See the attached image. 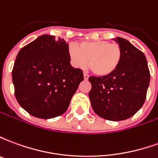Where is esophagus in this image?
<instances>
[{
    "label": "esophagus",
    "mask_w": 158,
    "mask_h": 158,
    "mask_svg": "<svg viewBox=\"0 0 158 158\" xmlns=\"http://www.w3.org/2000/svg\"><path fill=\"white\" fill-rule=\"evenodd\" d=\"M84 79H85V80H87V79H89V75H88L87 73H84Z\"/></svg>",
    "instance_id": "esophagus-1"
}]
</instances>
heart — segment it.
<instances>
[{"label": "heart", "instance_id": "heart-1", "mask_svg": "<svg viewBox=\"0 0 158 158\" xmlns=\"http://www.w3.org/2000/svg\"><path fill=\"white\" fill-rule=\"evenodd\" d=\"M69 59L76 68L89 67L96 76L104 77L113 73L118 68L122 59V50L118 44L106 40L81 42L78 47H69Z\"/></svg>", "mask_w": 158, "mask_h": 158}]
</instances>
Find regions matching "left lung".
<instances>
[{
	"mask_svg": "<svg viewBox=\"0 0 158 158\" xmlns=\"http://www.w3.org/2000/svg\"><path fill=\"white\" fill-rule=\"evenodd\" d=\"M113 40L122 50L120 64L109 75L89 77V97L98 116L110 121H121L134 116L141 108L151 76L141 51L125 39Z\"/></svg>",
	"mask_w": 158,
	"mask_h": 158,
	"instance_id": "obj_1",
	"label": "left lung"
}]
</instances>
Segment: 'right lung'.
<instances>
[{"mask_svg": "<svg viewBox=\"0 0 158 158\" xmlns=\"http://www.w3.org/2000/svg\"><path fill=\"white\" fill-rule=\"evenodd\" d=\"M12 76L19 105L43 119L65 113L84 80L82 70L70 64L69 44L49 35L39 36L19 51Z\"/></svg>", "mask_w": 158, "mask_h": 158, "instance_id": "right-lung-1", "label": "right lung"}]
</instances>
